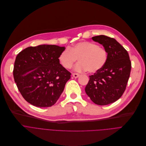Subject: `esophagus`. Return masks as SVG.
<instances>
[{
	"instance_id": "34e87169",
	"label": "esophagus",
	"mask_w": 146,
	"mask_h": 146,
	"mask_svg": "<svg viewBox=\"0 0 146 146\" xmlns=\"http://www.w3.org/2000/svg\"><path fill=\"white\" fill-rule=\"evenodd\" d=\"M72 76L74 77V78H78V77L80 76V74H77V73H73L72 74Z\"/></svg>"
}]
</instances>
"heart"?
Returning a JSON list of instances; mask_svg holds the SVG:
<instances>
[{
  "label": "heart",
  "mask_w": 146,
  "mask_h": 146,
  "mask_svg": "<svg viewBox=\"0 0 146 146\" xmlns=\"http://www.w3.org/2000/svg\"><path fill=\"white\" fill-rule=\"evenodd\" d=\"M77 58L80 61L75 66L76 71L88 70L94 73L104 66L108 59V52L105 48L96 43L82 41L63 50L58 60L64 68L71 69Z\"/></svg>",
  "instance_id": "obj_1"
}]
</instances>
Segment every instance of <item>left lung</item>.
I'll use <instances>...</instances> for the list:
<instances>
[{"label":"left lung","mask_w":146,"mask_h":146,"mask_svg":"<svg viewBox=\"0 0 146 146\" xmlns=\"http://www.w3.org/2000/svg\"><path fill=\"white\" fill-rule=\"evenodd\" d=\"M92 39L107 50L108 59L101 70L90 76L85 91L94 103L106 106L122 96L129 79L131 64L127 51L115 39L99 35Z\"/></svg>","instance_id":"obj_1"}]
</instances>
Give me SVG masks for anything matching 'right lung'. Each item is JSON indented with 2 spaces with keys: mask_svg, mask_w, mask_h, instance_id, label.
Here are the masks:
<instances>
[{
  "mask_svg": "<svg viewBox=\"0 0 146 146\" xmlns=\"http://www.w3.org/2000/svg\"><path fill=\"white\" fill-rule=\"evenodd\" d=\"M65 46L40 45L25 48L17 55L13 77L24 99L38 107L54 105L71 74L58 60Z\"/></svg>",
  "mask_w": 146,
  "mask_h": 146,
  "instance_id": "add662e5",
  "label": "right lung"
}]
</instances>
